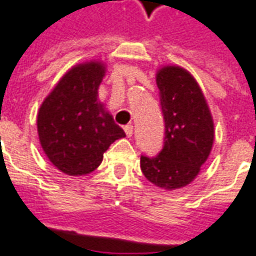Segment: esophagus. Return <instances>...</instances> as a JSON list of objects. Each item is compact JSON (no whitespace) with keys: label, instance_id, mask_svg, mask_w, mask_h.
I'll return each instance as SVG.
<instances>
[{"label":"esophagus","instance_id":"obj_1","mask_svg":"<svg viewBox=\"0 0 256 256\" xmlns=\"http://www.w3.org/2000/svg\"><path fill=\"white\" fill-rule=\"evenodd\" d=\"M124 133H126V136H128V138L133 136V126L132 124H128V126H124Z\"/></svg>","mask_w":256,"mask_h":256}]
</instances>
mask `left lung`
<instances>
[{
    "label": "left lung",
    "instance_id": "1",
    "mask_svg": "<svg viewBox=\"0 0 256 256\" xmlns=\"http://www.w3.org/2000/svg\"><path fill=\"white\" fill-rule=\"evenodd\" d=\"M164 119V142L154 158L141 155L148 181L163 189L184 188L196 178L214 142V122L192 75L177 66L156 74Z\"/></svg>",
    "mask_w": 256,
    "mask_h": 256
}]
</instances>
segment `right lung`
Returning a JSON list of instances; mask_svg holds the SVG:
<instances>
[{
  "instance_id": "obj_1",
  "label": "right lung",
  "mask_w": 256,
  "mask_h": 256,
  "mask_svg": "<svg viewBox=\"0 0 256 256\" xmlns=\"http://www.w3.org/2000/svg\"><path fill=\"white\" fill-rule=\"evenodd\" d=\"M104 64L88 62L66 72L42 102L36 128L48 159L68 176L89 174L100 166L110 145L126 137L97 100Z\"/></svg>"
}]
</instances>
